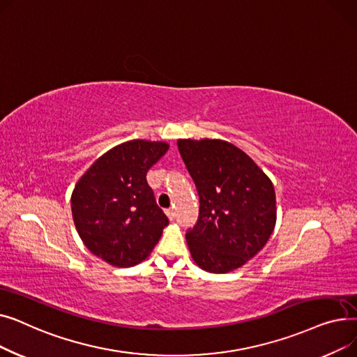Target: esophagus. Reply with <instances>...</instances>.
<instances>
[{"label": "esophagus", "mask_w": 357, "mask_h": 357, "mask_svg": "<svg viewBox=\"0 0 357 357\" xmlns=\"http://www.w3.org/2000/svg\"><path fill=\"white\" fill-rule=\"evenodd\" d=\"M166 215H167L169 220L172 221V220L175 218V211H174V210H166Z\"/></svg>", "instance_id": "34e87169"}]
</instances>
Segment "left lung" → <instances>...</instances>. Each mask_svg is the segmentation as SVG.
Returning <instances> with one entry per match:
<instances>
[{
    "instance_id": "obj_1",
    "label": "left lung",
    "mask_w": 357,
    "mask_h": 357,
    "mask_svg": "<svg viewBox=\"0 0 357 357\" xmlns=\"http://www.w3.org/2000/svg\"><path fill=\"white\" fill-rule=\"evenodd\" d=\"M178 149L199 195V215L186 243L210 273L241 268L268 243L276 224L272 181L234 144L181 139Z\"/></svg>"
}]
</instances>
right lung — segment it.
I'll list each match as a JSON object with an SVG mask.
<instances>
[{
  "instance_id": "1",
  "label": "right lung",
  "mask_w": 357,
  "mask_h": 357,
  "mask_svg": "<svg viewBox=\"0 0 357 357\" xmlns=\"http://www.w3.org/2000/svg\"><path fill=\"white\" fill-rule=\"evenodd\" d=\"M167 149L165 142L121 143L93 162L75 185V227L88 250L112 266L143 261L169 224L146 181Z\"/></svg>"
}]
</instances>
